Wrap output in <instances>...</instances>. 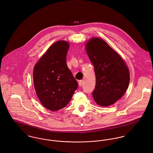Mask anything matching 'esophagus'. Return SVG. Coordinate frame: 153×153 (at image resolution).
I'll return each mask as SVG.
<instances>
[{
  "label": "esophagus",
  "mask_w": 153,
  "mask_h": 153,
  "mask_svg": "<svg viewBox=\"0 0 153 153\" xmlns=\"http://www.w3.org/2000/svg\"><path fill=\"white\" fill-rule=\"evenodd\" d=\"M82 83H83V80H80L79 82V85L80 87V86H82Z\"/></svg>",
  "instance_id": "1"
}]
</instances>
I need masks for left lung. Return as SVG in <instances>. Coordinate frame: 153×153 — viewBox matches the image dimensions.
I'll use <instances>...</instances> for the list:
<instances>
[{"instance_id":"8db88e82","label":"left lung","mask_w":153,"mask_h":153,"mask_svg":"<svg viewBox=\"0 0 153 153\" xmlns=\"http://www.w3.org/2000/svg\"><path fill=\"white\" fill-rule=\"evenodd\" d=\"M85 49L96 74V84L92 92L94 99L102 106L111 105L128 87V69L119 54L101 39H90Z\"/></svg>"}]
</instances>
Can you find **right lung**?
<instances>
[{
	"label": "right lung",
	"instance_id": "1",
	"mask_svg": "<svg viewBox=\"0 0 153 153\" xmlns=\"http://www.w3.org/2000/svg\"><path fill=\"white\" fill-rule=\"evenodd\" d=\"M69 44L58 41L52 45L36 63L33 83L42 104L51 111L66 107L78 87L66 64Z\"/></svg>",
	"mask_w": 153,
	"mask_h": 153
}]
</instances>
